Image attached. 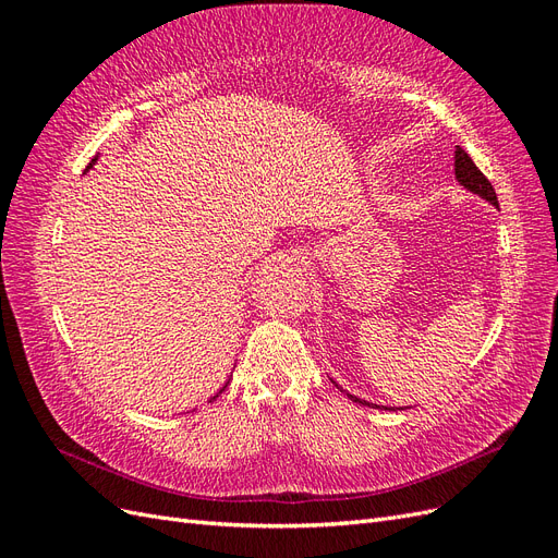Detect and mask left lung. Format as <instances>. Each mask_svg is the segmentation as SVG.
I'll use <instances>...</instances> for the list:
<instances>
[{"label": "left lung", "instance_id": "obj_1", "mask_svg": "<svg viewBox=\"0 0 558 558\" xmlns=\"http://www.w3.org/2000/svg\"><path fill=\"white\" fill-rule=\"evenodd\" d=\"M453 170H456V179H459V183H463L468 191H472V193H477L480 197H484L486 202H492V205H496L498 207V197H496V191H494V185H492V181H488L482 172H480V167L472 162V158L465 154V150L461 148V146H456V150H453ZM353 402H361V404H369V402H365V400H361V398H353V396H349ZM369 408H373V404H369ZM377 408V404H375Z\"/></svg>", "mask_w": 558, "mask_h": 558}]
</instances>
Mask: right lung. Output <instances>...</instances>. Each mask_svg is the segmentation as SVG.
Masks as SVG:
<instances>
[{
  "instance_id": "1",
  "label": "right lung",
  "mask_w": 558,
  "mask_h": 558,
  "mask_svg": "<svg viewBox=\"0 0 558 558\" xmlns=\"http://www.w3.org/2000/svg\"><path fill=\"white\" fill-rule=\"evenodd\" d=\"M93 162H95V160H93ZM93 162H90V165H93ZM90 165H88V167H90Z\"/></svg>"
}]
</instances>
